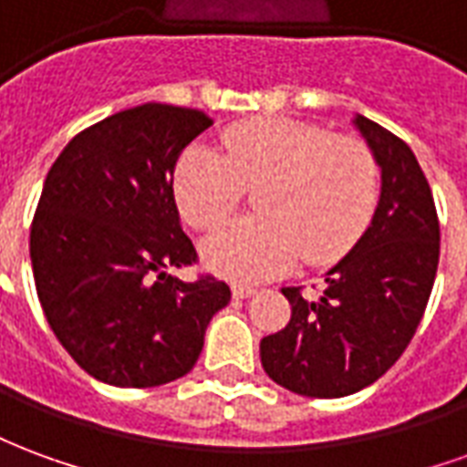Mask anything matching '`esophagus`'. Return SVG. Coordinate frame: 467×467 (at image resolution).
Wrapping results in <instances>:
<instances>
[{
	"mask_svg": "<svg viewBox=\"0 0 467 467\" xmlns=\"http://www.w3.org/2000/svg\"><path fill=\"white\" fill-rule=\"evenodd\" d=\"M254 293H257V290L250 287V285H233V295L234 297H240V300H244V297H253Z\"/></svg>",
	"mask_w": 467,
	"mask_h": 467,
	"instance_id": "obj_1",
	"label": "esophagus"
}]
</instances>
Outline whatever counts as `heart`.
<instances>
[{
    "label": "heart",
    "instance_id": "1",
    "mask_svg": "<svg viewBox=\"0 0 467 467\" xmlns=\"http://www.w3.org/2000/svg\"><path fill=\"white\" fill-rule=\"evenodd\" d=\"M223 152L192 147L174 170V197L184 220L214 233L260 192V217L227 227L204 244V263L234 283H260L307 265L340 260L368 230L380 170L365 142L335 137L325 127L257 117L220 134Z\"/></svg>",
    "mask_w": 467,
    "mask_h": 467
}]
</instances>
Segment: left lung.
Listing matches in <instances>:
<instances>
[{"label":"left lung","instance_id":"8db88e82","mask_svg":"<svg viewBox=\"0 0 467 467\" xmlns=\"http://www.w3.org/2000/svg\"><path fill=\"white\" fill-rule=\"evenodd\" d=\"M355 127L380 164L370 227L325 275L320 300L283 287L290 323L260 343L265 372L307 398H345L390 370L420 325L441 257L431 184L412 150L368 117Z\"/></svg>","mask_w":467,"mask_h":467}]
</instances>
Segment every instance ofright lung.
<instances>
[{"mask_svg":"<svg viewBox=\"0 0 467 467\" xmlns=\"http://www.w3.org/2000/svg\"><path fill=\"white\" fill-rule=\"evenodd\" d=\"M213 119L147 105L75 134L47 172L29 254L57 340L97 380L154 388L192 370L204 330L230 303L213 275L167 270L197 260L174 204V164Z\"/></svg>","mask_w":467,"mask_h":467,"instance_id":"obj_1","label":"right lung"}]
</instances>
